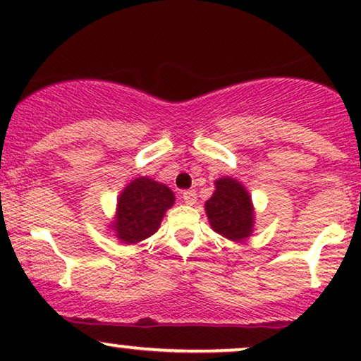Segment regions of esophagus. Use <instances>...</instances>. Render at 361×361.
I'll list each match as a JSON object with an SVG mask.
<instances>
[{
  "label": "esophagus",
  "instance_id": "34e87169",
  "mask_svg": "<svg viewBox=\"0 0 361 361\" xmlns=\"http://www.w3.org/2000/svg\"><path fill=\"white\" fill-rule=\"evenodd\" d=\"M181 197H183V200L188 205H193L195 202H197V192H195V190H185Z\"/></svg>",
  "mask_w": 361,
  "mask_h": 361
}]
</instances>
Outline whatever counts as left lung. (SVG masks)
I'll use <instances>...</instances> for the list:
<instances>
[{
  "instance_id": "obj_1",
  "label": "left lung",
  "mask_w": 361,
  "mask_h": 361,
  "mask_svg": "<svg viewBox=\"0 0 361 361\" xmlns=\"http://www.w3.org/2000/svg\"><path fill=\"white\" fill-rule=\"evenodd\" d=\"M207 217L215 233L233 241H243L252 231L251 198L233 178L215 181V192L205 204Z\"/></svg>"
}]
</instances>
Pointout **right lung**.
<instances>
[{
  "label": "right lung",
  "mask_w": 361,
  "mask_h": 361,
  "mask_svg": "<svg viewBox=\"0 0 361 361\" xmlns=\"http://www.w3.org/2000/svg\"><path fill=\"white\" fill-rule=\"evenodd\" d=\"M173 202L175 195L166 185L149 178L132 181L118 198L117 221L114 224L118 239L134 244L154 234Z\"/></svg>",
  "instance_id": "right-lung-1"
}]
</instances>
